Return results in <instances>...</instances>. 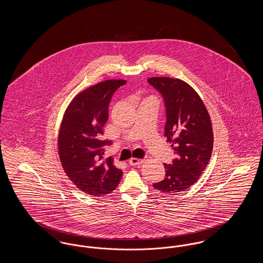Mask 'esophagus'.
<instances>
[{
    "label": "esophagus",
    "instance_id": "34e87169",
    "mask_svg": "<svg viewBox=\"0 0 263 263\" xmlns=\"http://www.w3.org/2000/svg\"><path fill=\"white\" fill-rule=\"evenodd\" d=\"M143 162H144V161H143V160H141V159H137V158H132V159H130L129 163H130V165H133V166H135V165H140V164L143 163Z\"/></svg>",
    "mask_w": 263,
    "mask_h": 263
}]
</instances>
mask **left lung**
I'll use <instances>...</instances> for the list:
<instances>
[{
    "label": "left lung",
    "instance_id": "1",
    "mask_svg": "<svg viewBox=\"0 0 263 263\" xmlns=\"http://www.w3.org/2000/svg\"><path fill=\"white\" fill-rule=\"evenodd\" d=\"M148 82L163 96L164 137L175 154L173 163H163L164 178L153 186L163 193L176 194L194 184L209 163L214 142L211 118L199 95L184 81L153 77Z\"/></svg>",
    "mask_w": 263,
    "mask_h": 263
}]
</instances>
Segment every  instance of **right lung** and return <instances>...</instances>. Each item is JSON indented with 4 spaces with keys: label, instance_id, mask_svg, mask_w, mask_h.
Wrapping results in <instances>:
<instances>
[{
    "label": "right lung",
    "instance_id": "obj_1",
    "mask_svg": "<svg viewBox=\"0 0 263 263\" xmlns=\"http://www.w3.org/2000/svg\"><path fill=\"white\" fill-rule=\"evenodd\" d=\"M124 80H106L79 92L68 105L58 135V154L69 179L83 192L103 196L119 184L122 171L112 158L103 159L101 140L108 120V106L114 91Z\"/></svg>",
    "mask_w": 263,
    "mask_h": 263
}]
</instances>
